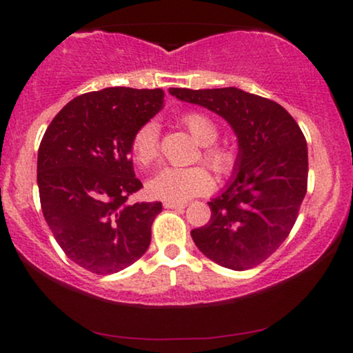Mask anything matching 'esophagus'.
<instances>
[{
    "label": "esophagus",
    "mask_w": 353,
    "mask_h": 353,
    "mask_svg": "<svg viewBox=\"0 0 353 353\" xmlns=\"http://www.w3.org/2000/svg\"><path fill=\"white\" fill-rule=\"evenodd\" d=\"M163 207H165V209H185L186 204H183V202L165 201V202H163Z\"/></svg>",
    "instance_id": "34e87169"
}]
</instances>
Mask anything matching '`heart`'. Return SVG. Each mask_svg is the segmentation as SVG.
<instances>
[{
  "mask_svg": "<svg viewBox=\"0 0 353 353\" xmlns=\"http://www.w3.org/2000/svg\"><path fill=\"white\" fill-rule=\"evenodd\" d=\"M191 137L204 148L202 159L215 172L225 173L233 165V152L214 144L219 137L216 123L204 112H188L181 119ZM132 154L139 165H151L159 156V127L156 122L141 125L133 134ZM214 188V178L204 167H163L148 181L149 194L156 199L185 202L205 194Z\"/></svg>",
  "mask_w": 353,
  "mask_h": 353,
  "instance_id": "b5f03b06",
  "label": "heart"
}]
</instances>
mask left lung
Returning a JSON list of instances; mask_svg holds the SVG:
<instances>
[{
  "instance_id": "left-lung-1",
  "label": "left lung",
  "mask_w": 353,
  "mask_h": 353,
  "mask_svg": "<svg viewBox=\"0 0 353 353\" xmlns=\"http://www.w3.org/2000/svg\"><path fill=\"white\" fill-rule=\"evenodd\" d=\"M168 93L220 115L238 138L233 176L207 202L212 216L191 231L192 241L225 268L243 272L262 263L291 233L305 197V137L278 103L234 86Z\"/></svg>"
}]
</instances>
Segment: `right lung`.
Returning a JSON list of instances; mask_svg holds the SVG:
<instances>
[{"label": "right lung", "mask_w": 353, "mask_h": 353, "mask_svg": "<svg viewBox=\"0 0 353 353\" xmlns=\"http://www.w3.org/2000/svg\"><path fill=\"white\" fill-rule=\"evenodd\" d=\"M163 108V91L114 86L77 96L52 119L38 149L41 210L72 262L112 274L146 252L161 202H128L141 190L133 134Z\"/></svg>", "instance_id": "obj_1"}]
</instances>
